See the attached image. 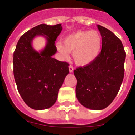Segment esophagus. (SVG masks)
Listing matches in <instances>:
<instances>
[{"mask_svg":"<svg viewBox=\"0 0 135 135\" xmlns=\"http://www.w3.org/2000/svg\"><path fill=\"white\" fill-rule=\"evenodd\" d=\"M69 71H70V72H72L74 71V68L71 65L69 66Z\"/></svg>","mask_w":135,"mask_h":135,"instance_id":"esophagus-1","label":"esophagus"}]
</instances>
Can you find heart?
Listing matches in <instances>:
<instances>
[{"label": "heart", "mask_w": 135, "mask_h": 135, "mask_svg": "<svg viewBox=\"0 0 135 135\" xmlns=\"http://www.w3.org/2000/svg\"><path fill=\"white\" fill-rule=\"evenodd\" d=\"M56 44V49L63 59H68L72 53L73 59L80 66L89 65L97 58L103 40L101 34L95 30L77 31L65 37Z\"/></svg>", "instance_id": "1"}]
</instances>
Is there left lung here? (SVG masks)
<instances>
[{
    "label": "left lung",
    "instance_id": "obj_1",
    "mask_svg": "<svg viewBox=\"0 0 135 135\" xmlns=\"http://www.w3.org/2000/svg\"><path fill=\"white\" fill-rule=\"evenodd\" d=\"M97 27L103 40L101 53L93 63L74 71L76 97L93 110L105 109L116 97L123 81L126 57L121 40L105 27Z\"/></svg>",
    "mask_w": 135,
    "mask_h": 135
}]
</instances>
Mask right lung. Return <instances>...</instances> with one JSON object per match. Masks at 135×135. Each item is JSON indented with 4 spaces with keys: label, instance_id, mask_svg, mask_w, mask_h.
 I'll return each instance as SVG.
<instances>
[{
    "label": "right lung",
    "instance_id": "obj_1",
    "mask_svg": "<svg viewBox=\"0 0 135 135\" xmlns=\"http://www.w3.org/2000/svg\"><path fill=\"white\" fill-rule=\"evenodd\" d=\"M62 30L61 23L40 24L21 36L13 53V74L17 90L26 105L36 110L48 109L57 101L58 92L69 73V64L52 56L57 52L55 45ZM47 40L40 52L32 46L36 36Z\"/></svg>",
    "mask_w": 135,
    "mask_h": 135
}]
</instances>
